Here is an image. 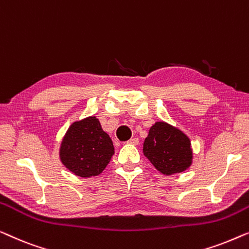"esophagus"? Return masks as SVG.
<instances>
[{
  "mask_svg": "<svg viewBox=\"0 0 249 249\" xmlns=\"http://www.w3.org/2000/svg\"><path fill=\"white\" fill-rule=\"evenodd\" d=\"M139 139L138 138H133L131 140H128L127 143H129V144H133V145H138L139 144Z\"/></svg>",
  "mask_w": 249,
  "mask_h": 249,
  "instance_id": "esophagus-1",
  "label": "esophagus"
}]
</instances>
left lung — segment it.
<instances>
[{"label":"left lung","mask_w":249,"mask_h":249,"mask_svg":"<svg viewBox=\"0 0 249 249\" xmlns=\"http://www.w3.org/2000/svg\"><path fill=\"white\" fill-rule=\"evenodd\" d=\"M143 153L163 175L181 173L192 163L190 139L163 122L150 128L143 144Z\"/></svg>","instance_id":"8db88e82"}]
</instances>
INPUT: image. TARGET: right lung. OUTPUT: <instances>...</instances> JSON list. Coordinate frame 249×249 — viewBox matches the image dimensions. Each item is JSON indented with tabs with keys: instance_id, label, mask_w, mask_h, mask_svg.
Wrapping results in <instances>:
<instances>
[{
	"instance_id": "obj_1",
	"label": "right lung",
	"mask_w": 249,
	"mask_h": 249,
	"mask_svg": "<svg viewBox=\"0 0 249 249\" xmlns=\"http://www.w3.org/2000/svg\"><path fill=\"white\" fill-rule=\"evenodd\" d=\"M113 141L96 117H88L69 128L61 146V160L80 177L98 176L114 155Z\"/></svg>"
}]
</instances>
